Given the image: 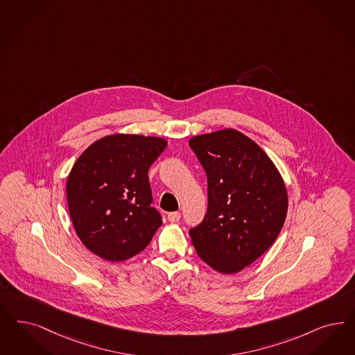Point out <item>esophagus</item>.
I'll list each match as a JSON object with an SVG mask.
<instances>
[{"mask_svg": "<svg viewBox=\"0 0 355 355\" xmlns=\"http://www.w3.org/2000/svg\"><path fill=\"white\" fill-rule=\"evenodd\" d=\"M180 219H181V214L177 212V211L168 214V220L171 223H177V221H180Z\"/></svg>", "mask_w": 355, "mask_h": 355, "instance_id": "34e87169", "label": "esophagus"}]
</instances>
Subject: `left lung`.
<instances>
[{"instance_id":"obj_1","label":"left lung","mask_w":355,"mask_h":355,"mask_svg":"<svg viewBox=\"0 0 355 355\" xmlns=\"http://www.w3.org/2000/svg\"><path fill=\"white\" fill-rule=\"evenodd\" d=\"M207 174V212L191 228L198 256L233 274L262 256L281 232L288 198L269 156L244 134L227 128L190 139Z\"/></svg>"}]
</instances>
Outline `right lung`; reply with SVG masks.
<instances>
[{
	"label": "right lung",
	"instance_id": "1",
	"mask_svg": "<svg viewBox=\"0 0 355 355\" xmlns=\"http://www.w3.org/2000/svg\"><path fill=\"white\" fill-rule=\"evenodd\" d=\"M166 144L161 137L110 135L74 162L67 181L69 214L77 236L98 257H134L162 224L150 206L148 171Z\"/></svg>",
	"mask_w": 355,
	"mask_h": 355
}]
</instances>
